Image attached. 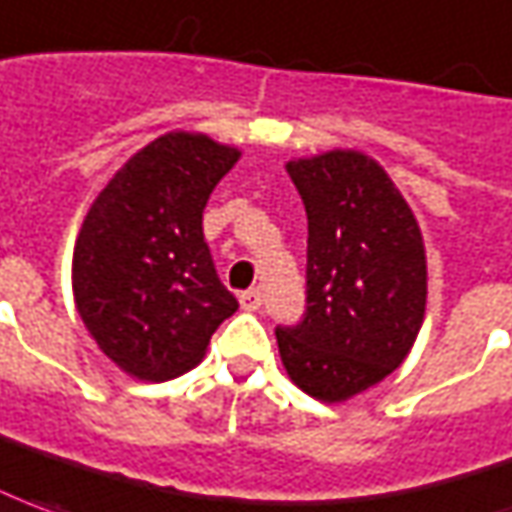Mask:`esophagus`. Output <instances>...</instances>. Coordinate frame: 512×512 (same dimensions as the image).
Wrapping results in <instances>:
<instances>
[{"label": "esophagus", "instance_id": "esophagus-1", "mask_svg": "<svg viewBox=\"0 0 512 512\" xmlns=\"http://www.w3.org/2000/svg\"><path fill=\"white\" fill-rule=\"evenodd\" d=\"M260 305H263V294H260V288H249V291H243L241 294L243 311H260Z\"/></svg>", "mask_w": 512, "mask_h": 512}]
</instances>
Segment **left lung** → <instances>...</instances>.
<instances>
[{
    "instance_id": "left-lung-1",
    "label": "left lung",
    "mask_w": 512,
    "mask_h": 512,
    "mask_svg": "<svg viewBox=\"0 0 512 512\" xmlns=\"http://www.w3.org/2000/svg\"><path fill=\"white\" fill-rule=\"evenodd\" d=\"M308 212V311L277 328L288 378L342 403L401 367L426 316V246L401 190L361 151L285 165Z\"/></svg>"
}]
</instances>
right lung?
I'll use <instances>...</instances> for the list:
<instances>
[{
  "instance_id": "obj_1",
  "label": "right lung",
  "mask_w": 512,
  "mask_h": 512,
  "mask_svg": "<svg viewBox=\"0 0 512 512\" xmlns=\"http://www.w3.org/2000/svg\"><path fill=\"white\" fill-rule=\"evenodd\" d=\"M241 151L170 131L111 176L72 255L75 308L106 356L139 381L193 370L238 300L218 280L201 215Z\"/></svg>"
}]
</instances>
